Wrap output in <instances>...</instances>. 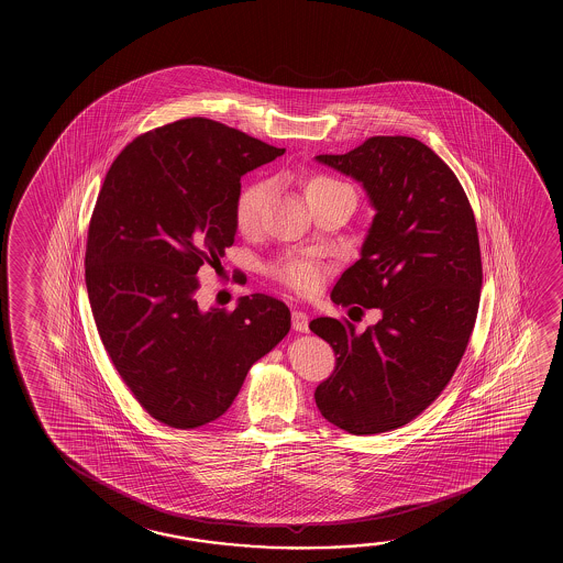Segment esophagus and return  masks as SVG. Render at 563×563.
Returning <instances> with one entry per match:
<instances>
[{"label":"esophagus","instance_id":"34e87169","mask_svg":"<svg viewBox=\"0 0 563 563\" xmlns=\"http://www.w3.org/2000/svg\"><path fill=\"white\" fill-rule=\"evenodd\" d=\"M292 328L298 333L308 332V316L305 312H300V310H295L292 312Z\"/></svg>","mask_w":563,"mask_h":563}]
</instances>
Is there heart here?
Masks as SVG:
<instances>
[{
    "instance_id": "heart-1",
    "label": "heart",
    "mask_w": 563,
    "mask_h": 563,
    "mask_svg": "<svg viewBox=\"0 0 563 563\" xmlns=\"http://www.w3.org/2000/svg\"><path fill=\"white\" fill-rule=\"evenodd\" d=\"M302 190H305L310 208L318 203L335 200L340 196H355L350 185L341 183L333 176L320 175V173L308 176L302 183ZM267 196L268 186L265 183H255V185L245 186L241 190L238 202H235V223L241 233H245V235L257 233ZM268 273L277 278L280 285L288 286L290 290L300 292V295H312L320 285V271L316 265L302 261V258H283L275 263Z\"/></svg>"
}]
</instances>
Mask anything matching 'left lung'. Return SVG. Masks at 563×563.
I'll return each mask as SVG.
<instances>
[{"mask_svg": "<svg viewBox=\"0 0 563 563\" xmlns=\"http://www.w3.org/2000/svg\"><path fill=\"white\" fill-rule=\"evenodd\" d=\"M316 161L361 183L377 212L332 300L383 318L363 333L310 322L338 355L313 398L345 432H390L440 397L467 350L483 283L477 223L457 176L418 139L378 135Z\"/></svg>", "mask_w": 563, "mask_h": 563, "instance_id": "obj_1", "label": "left lung"}]
</instances>
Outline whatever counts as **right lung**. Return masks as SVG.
Returning a JSON list of instances; mask_svg holds the SVG:
<instances>
[{"label": "right lung", "mask_w": 563, "mask_h": 563, "mask_svg": "<svg viewBox=\"0 0 563 563\" xmlns=\"http://www.w3.org/2000/svg\"><path fill=\"white\" fill-rule=\"evenodd\" d=\"M283 153L188 118L139 135L106 175L84 261L93 320L133 397L170 428L220 418L290 330L273 296H241L231 312L196 300L198 271L222 267L235 240L241 176Z\"/></svg>", "instance_id": "1"}]
</instances>
